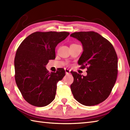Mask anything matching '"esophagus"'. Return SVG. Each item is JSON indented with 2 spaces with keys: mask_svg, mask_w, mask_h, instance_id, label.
Masks as SVG:
<instances>
[{
  "mask_svg": "<svg viewBox=\"0 0 130 130\" xmlns=\"http://www.w3.org/2000/svg\"><path fill=\"white\" fill-rule=\"evenodd\" d=\"M65 71L66 74H67V75H68V74H70V70H69L68 69H65Z\"/></svg>",
  "mask_w": 130,
  "mask_h": 130,
  "instance_id": "1",
  "label": "esophagus"
}]
</instances>
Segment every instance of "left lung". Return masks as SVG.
<instances>
[{"mask_svg":"<svg viewBox=\"0 0 130 130\" xmlns=\"http://www.w3.org/2000/svg\"><path fill=\"white\" fill-rule=\"evenodd\" d=\"M71 37L80 41L83 52L78 63L87 68V75L71 73L74 82L70 85L74 97L82 104L92 106L108 97L116 81L118 58L112 43L93 31L74 32Z\"/></svg>","mask_w":130,"mask_h":130,"instance_id":"obj_1","label":"left lung"}]
</instances>
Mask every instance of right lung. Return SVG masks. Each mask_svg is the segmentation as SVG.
I'll return each mask as SVG.
<instances>
[{
    "label": "right lung",
    "mask_w": 130,
    "mask_h": 130,
    "mask_svg": "<svg viewBox=\"0 0 130 130\" xmlns=\"http://www.w3.org/2000/svg\"><path fill=\"white\" fill-rule=\"evenodd\" d=\"M67 32H36L21 43L14 58L15 80L24 99L36 107L47 106L54 101L57 82L65 70L48 73L46 65L55 59V47L69 35Z\"/></svg>",
    "instance_id": "right-lung-1"
}]
</instances>
